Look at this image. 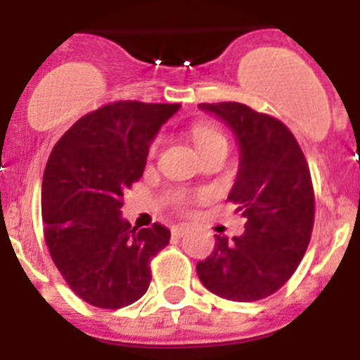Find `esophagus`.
I'll return each instance as SVG.
<instances>
[{"label":"esophagus","mask_w":360,"mask_h":360,"mask_svg":"<svg viewBox=\"0 0 360 360\" xmlns=\"http://www.w3.org/2000/svg\"><path fill=\"white\" fill-rule=\"evenodd\" d=\"M189 231V225H174L173 229H171V232H173V236H176V238H180V236H184V234H186V232Z\"/></svg>","instance_id":"esophagus-1"}]
</instances>
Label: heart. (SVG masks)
<instances>
[{
  "label": "heart",
  "instance_id": "obj_1",
  "mask_svg": "<svg viewBox=\"0 0 360 360\" xmlns=\"http://www.w3.org/2000/svg\"><path fill=\"white\" fill-rule=\"evenodd\" d=\"M191 135H193V141H195L196 148H198L200 155L202 157H207L211 153L219 151V149H225L227 151L229 148V142H227V136L224 133L219 131L218 128L214 126H207V124H198L195 128L191 129ZM160 146H162V135H157L149 142L148 146V158L153 160V158L157 157L158 151H160ZM169 200L173 205H176L178 209H186L195 196L187 193V191H173L169 195Z\"/></svg>",
  "mask_w": 360,
  "mask_h": 360
}]
</instances>
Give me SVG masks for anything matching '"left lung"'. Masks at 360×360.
I'll list each match as a JSON object with an SVG mask.
<instances>
[{"mask_svg": "<svg viewBox=\"0 0 360 360\" xmlns=\"http://www.w3.org/2000/svg\"><path fill=\"white\" fill-rule=\"evenodd\" d=\"M229 124L240 144V169L229 202L247 218L232 240L216 236L211 256L196 265L212 294L250 303L292 278L310 243L316 198L307 158L290 129L240 103L198 104Z\"/></svg>", "mask_w": 360, "mask_h": 360, "instance_id": "left-lung-1", "label": "left lung"}]
</instances>
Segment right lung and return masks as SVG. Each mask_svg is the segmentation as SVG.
<instances>
[{
    "label": "right lung",
    "mask_w": 360,
    "mask_h": 360,
    "mask_svg": "<svg viewBox=\"0 0 360 360\" xmlns=\"http://www.w3.org/2000/svg\"><path fill=\"white\" fill-rule=\"evenodd\" d=\"M178 108L110 103L81 117L50 153L41 189L44 241L73 294L94 307L139 301L151 283L149 263L169 243L164 225L136 231L120 207L144 173L149 142Z\"/></svg>",
    "instance_id": "right-lung-1"
}]
</instances>
